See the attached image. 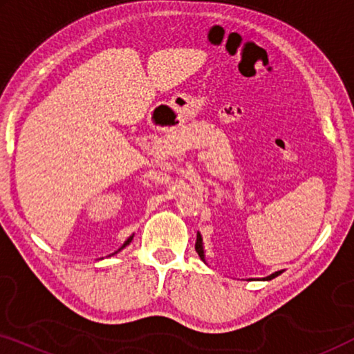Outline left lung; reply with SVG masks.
I'll return each instance as SVG.
<instances>
[{
    "instance_id": "obj_1",
    "label": "left lung",
    "mask_w": 354,
    "mask_h": 354,
    "mask_svg": "<svg viewBox=\"0 0 354 354\" xmlns=\"http://www.w3.org/2000/svg\"><path fill=\"white\" fill-rule=\"evenodd\" d=\"M195 250H196L198 256H200V258H201V261H205V263H206V259H205V250H203V240H201V235H200V234H196V243H195ZM280 274H282V270H279V272H274V274H270L269 277H266L264 280H270V279L277 277V275H280Z\"/></svg>"
}]
</instances>
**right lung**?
<instances>
[{"mask_svg":"<svg viewBox=\"0 0 354 354\" xmlns=\"http://www.w3.org/2000/svg\"><path fill=\"white\" fill-rule=\"evenodd\" d=\"M132 239H133V236H130V239H127V241H125V243H124L122 246H120V248H119L118 251H120V250H122V248H125V246H127V245L130 243V241H132ZM118 251H115V253H118Z\"/></svg>","mask_w":354,"mask_h":354,"instance_id":"add662e5","label":"right lung"}]
</instances>
